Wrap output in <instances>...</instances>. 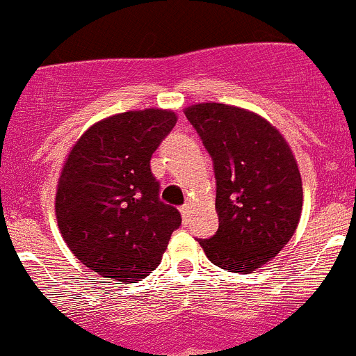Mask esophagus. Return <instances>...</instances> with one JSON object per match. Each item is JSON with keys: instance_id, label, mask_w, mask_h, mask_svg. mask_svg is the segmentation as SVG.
<instances>
[{"instance_id": "1", "label": "esophagus", "mask_w": 356, "mask_h": 356, "mask_svg": "<svg viewBox=\"0 0 356 356\" xmlns=\"http://www.w3.org/2000/svg\"><path fill=\"white\" fill-rule=\"evenodd\" d=\"M180 213H181V217H184L185 222H187V218L191 217V207H188V204H184V207H180Z\"/></svg>"}]
</instances>
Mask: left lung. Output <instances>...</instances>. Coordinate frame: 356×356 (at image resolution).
<instances>
[{
    "label": "left lung",
    "mask_w": 356,
    "mask_h": 356,
    "mask_svg": "<svg viewBox=\"0 0 356 356\" xmlns=\"http://www.w3.org/2000/svg\"><path fill=\"white\" fill-rule=\"evenodd\" d=\"M213 161L218 229L200 240L213 265L252 273L282 250L298 226L304 191L282 134L259 114L227 104L184 111Z\"/></svg>",
    "instance_id": "1"
}]
</instances>
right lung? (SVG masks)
Masks as SVG:
<instances>
[{
  "instance_id": "add662e5",
  "label": "right lung",
  "mask_w": 356,
  "mask_h": 356,
  "mask_svg": "<svg viewBox=\"0 0 356 356\" xmlns=\"http://www.w3.org/2000/svg\"><path fill=\"white\" fill-rule=\"evenodd\" d=\"M168 109L127 111L91 125L61 168L56 218L68 249L99 275L129 284L161 265L180 211L159 200L149 161L176 125Z\"/></svg>"
}]
</instances>
